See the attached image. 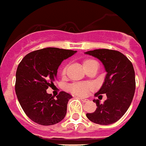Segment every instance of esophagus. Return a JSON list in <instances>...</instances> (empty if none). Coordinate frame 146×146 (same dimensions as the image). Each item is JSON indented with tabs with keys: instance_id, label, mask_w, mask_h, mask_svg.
<instances>
[{
	"instance_id": "1",
	"label": "esophagus",
	"mask_w": 146,
	"mask_h": 146,
	"mask_svg": "<svg viewBox=\"0 0 146 146\" xmlns=\"http://www.w3.org/2000/svg\"><path fill=\"white\" fill-rule=\"evenodd\" d=\"M79 99H80L82 101V102H84V103H86V102H87V101H88V100H87V99H84V98L79 97Z\"/></svg>"
}]
</instances>
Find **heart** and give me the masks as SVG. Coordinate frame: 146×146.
Returning a JSON list of instances; mask_svg holds the SVG:
<instances>
[{
    "label": "heart",
    "instance_id": "b5f03b06",
    "mask_svg": "<svg viewBox=\"0 0 146 146\" xmlns=\"http://www.w3.org/2000/svg\"><path fill=\"white\" fill-rule=\"evenodd\" d=\"M95 62V60H92V59H87L85 60L82 63L83 68H86V66L90 64L91 63ZM66 71H67V68L64 67L63 68L62 71H61V74L62 75H64L66 74ZM90 89V86L87 84L80 83V82H75L68 86V90L70 92L74 94L76 96H84L87 94V92Z\"/></svg>",
    "mask_w": 146,
    "mask_h": 146
}]
</instances>
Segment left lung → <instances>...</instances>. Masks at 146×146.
<instances>
[{"instance_id":"8db88e82","label":"left lung","mask_w":146,"mask_h":146,"mask_svg":"<svg viewBox=\"0 0 146 146\" xmlns=\"http://www.w3.org/2000/svg\"><path fill=\"white\" fill-rule=\"evenodd\" d=\"M96 57L104 65L107 72L100 89L95 94H106L107 99L103 104L93 100L96 104L95 112L86 113L89 120L98 124L108 125L120 120L132 102L135 91V70L131 62L125 55L117 50L98 49L86 52Z\"/></svg>"}]
</instances>
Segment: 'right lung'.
Segmentation results:
<instances>
[{
  "instance_id": "add662e5",
  "label": "right lung",
  "mask_w": 146,
  "mask_h": 146,
  "mask_svg": "<svg viewBox=\"0 0 146 146\" xmlns=\"http://www.w3.org/2000/svg\"><path fill=\"white\" fill-rule=\"evenodd\" d=\"M77 51L47 47L31 52L19 63L16 71L15 93L25 114L41 125H53L64 118L68 102L72 97L60 92L54 99L46 92L57 78L63 60Z\"/></svg>"
}]
</instances>
